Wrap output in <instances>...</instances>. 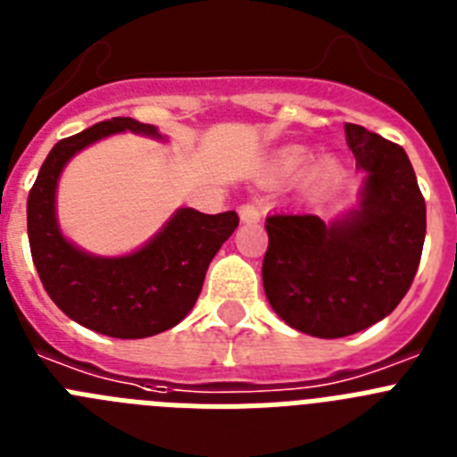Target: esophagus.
<instances>
[{"mask_svg": "<svg viewBox=\"0 0 457 457\" xmlns=\"http://www.w3.org/2000/svg\"><path fill=\"white\" fill-rule=\"evenodd\" d=\"M237 212H240V220L245 224H253V221L261 220V210H258L256 204H242Z\"/></svg>", "mask_w": 457, "mask_h": 457, "instance_id": "esophagus-1", "label": "esophagus"}]
</instances>
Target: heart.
I'll use <instances>...</instances> for the list:
<instances>
[{
    "mask_svg": "<svg viewBox=\"0 0 457 457\" xmlns=\"http://www.w3.org/2000/svg\"><path fill=\"white\" fill-rule=\"evenodd\" d=\"M311 153L302 146H290L286 151L278 153L277 162H274V171L281 173V176H290V173H297L300 169L306 167L309 162ZM334 173H337V162L334 160H322L316 169H313V176L311 179L322 183V180L332 179Z\"/></svg>",
    "mask_w": 457,
    "mask_h": 457,
    "instance_id": "obj_1",
    "label": "heart"
}]
</instances>
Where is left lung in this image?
Here are the masks:
<instances>
[{
  "mask_svg": "<svg viewBox=\"0 0 457 457\" xmlns=\"http://www.w3.org/2000/svg\"><path fill=\"white\" fill-rule=\"evenodd\" d=\"M366 171L361 208L325 224L309 212L265 220L263 288L281 320L320 338L357 334L389 316L410 290L426 240V201L398 144L345 123Z\"/></svg>",
  "mask_w": 457,
  "mask_h": 457,
  "instance_id": "1",
  "label": "left lung"
}]
</instances>
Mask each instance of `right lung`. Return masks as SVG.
Segmentation results:
<instances>
[{
	"label": "right lung",
	"instance_id": "1",
	"mask_svg": "<svg viewBox=\"0 0 457 457\" xmlns=\"http://www.w3.org/2000/svg\"><path fill=\"white\" fill-rule=\"evenodd\" d=\"M123 130L160 137L153 125L116 116L54 144L29 189L27 233L43 288L68 318L104 337L146 338L171 329L192 311L210 261L240 220L233 210L204 215L183 208L130 256L98 258L72 247L54 220L59 173L75 153Z\"/></svg>",
	"mask_w": 457,
	"mask_h": 457
}]
</instances>
